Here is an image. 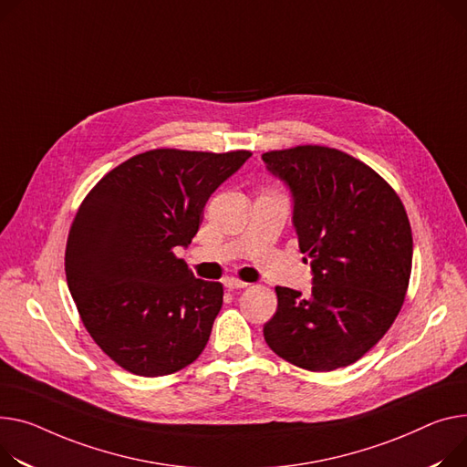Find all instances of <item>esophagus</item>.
Returning <instances> with one entry per match:
<instances>
[{
    "mask_svg": "<svg viewBox=\"0 0 467 467\" xmlns=\"http://www.w3.org/2000/svg\"><path fill=\"white\" fill-rule=\"evenodd\" d=\"M223 284H225V287H229V289H244V287L250 285L247 282H242V279H238V277H234V275L225 277Z\"/></svg>",
    "mask_w": 467,
    "mask_h": 467,
    "instance_id": "1",
    "label": "esophagus"
}]
</instances>
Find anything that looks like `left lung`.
Masks as SVG:
<instances>
[{
    "label": "left lung",
    "instance_id": "8db88e82",
    "mask_svg": "<svg viewBox=\"0 0 467 467\" xmlns=\"http://www.w3.org/2000/svg\"><path fill=\"white\" fill-rule=\"evenodd\" d=\"M263 161L289 183L298 247L314 270L312 296L275 287L266 344L309 371L346 368L387 334L406 300L413 261L406 208L383 176L336 148L270 150Z\"/></svg>",
    "mask_w": 467,
    "mask_h": 467
}]
</instances>
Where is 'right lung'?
I'll list each match as a JSON object with an SVG mask.
<instances>
[{
	"label": "right lung",
	"instance_id": "1",
	"mask_svg": "<svg viewBox=\"0 0 467 467\" xmlns=\"http://www.w3.org/2000/svg\"><path fill=\"white\" fill-rule=\"evenodd\" d=\"M250 155L148 150L80 202L66 245L67 285L88 334L123 369L169 376L206 348L223 285L195 277L174 247L193 240L206 201Z\"/></svg>",
	"mask_w": 467,
	"mask_h": 467
}]
</instances>
